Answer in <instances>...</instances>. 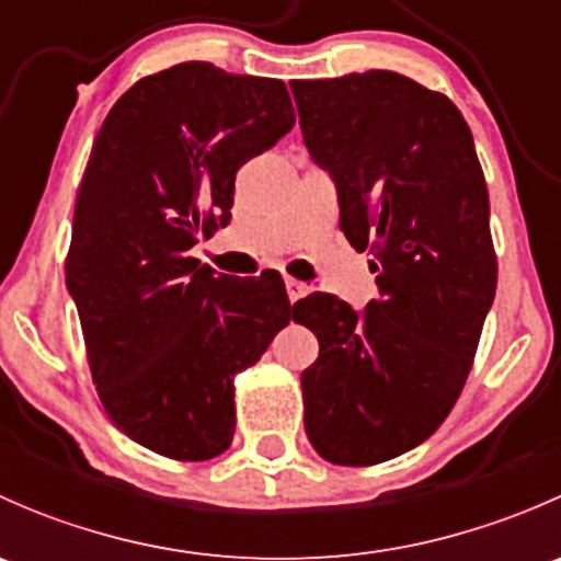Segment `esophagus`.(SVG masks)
Wrapping results in <instances>:
<instances>
[{"label": "esophagus", "mask_w": 561, "mask_h": 561, "mask_svg": "<svg viewBox=\"0 0 561 561\" xmlns=\"http://www.w3.org/2000/svg\"><path fill=\"white\" fill-rule=\"evenodd\" d=\"M285 287H287V298H290L293 304L301 301V298L307 296V293H309V285H304V282L293 279V276H287V279H285Z\"/></svg>", "instance_id": "1"}]
</instances>
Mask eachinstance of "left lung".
<instances>
[{
	"mask_svg": "<svg viewBox=\"0 0 561 561\" xmlns=\"http://www.w3.org/2000/svg\"><path fill=\"white\" fill-rule=\"evenodd\" d=\"M304 144L333 179L339 228L380 296L355 312L298 301L320 355L301 375L312 448L369 467L417 448L454 410L496 293L489 190L461 111L390 70L293 81Z\"/></svg>",
	"mask_w": 561,
	"mask_h": 561,
	"instance_id": "left-lung-1",
	"label": "left lung"
}]
</instances>
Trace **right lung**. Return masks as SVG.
I'll use <instances>...</instances> for the list:
<instances>
[{"instance_id":"right-lung-1","label":"right lung","mask_w":561,"mask_h":561,"mask_svg":"<svg viewBox=\"0 0 561 561\" xmlns=\"http://www.w3.org/2000/svg\"><path fill=\"white\" fill-rule=\"evenodd\" d=\"M293 124L276 78L181 61L122 94L94 138L65 279L107 417L154 454H225L233 377L296 320L279 274L217 276L190 254L230 222L236 171Z\"/></svg>"}]
</instances>
